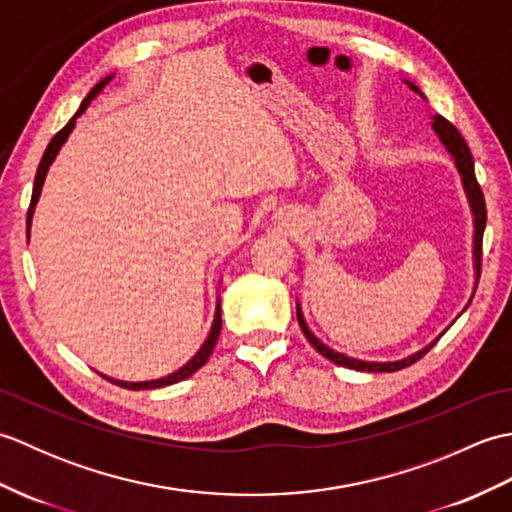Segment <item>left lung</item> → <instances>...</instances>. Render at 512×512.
Here are the masks:
<instances>
[{"instance_id":"obj_1","label":"left lung","mask_w":512,"mask_h":512,"mask_svg":"<svg viewBox=\"0 0 512 512\" xmlns=\"http://www.w3.org/2000/svg\"><path fill=\"white\" fill-rule=\"evenodd\" d=\"M409 88L413 92H420L416 85L409 83ZM433 129H436L438 136L442 138V143L447 145V149L453 154L455 158V165H458L460 173H462V182H464V189H466V195H469V202H471V209H473V215H475V270H477V281H480V273H482V239H484V228H486V202H484V193H482V187L480 182H477L475 178V167H473V156H471V149L469 145H466V140L462 138V134L455 129L453 123H449L447 118L442 116H436L433 118ZM297 319H299V325H301V332L306 334V339L312 343L314 350H317L319 354H323L328 361L341 365V367H350V369H356V372H398V369H405L409 365H413L416 361H420V358L427 354L433 345H436L440 341V334L436 341L429 343L424 350L416 352L409 358H402V361H396V363H365V361H356V358H347L339 352L330 350L328 345H323L317 336H314L310 330L306 321H303V314H301V308L297 303Z\"/></svg>"}]
</instances>
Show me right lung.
Wrapping results in <instances>:
<instances>
[{
  "instance_id": "add662e5",
  "label": "right lung",
  "mask_w": 512,
  "mask_h": 512,
  "mask_svg": "<svg viewBox=\"0 0 512 512\" xmlns=\"http://www.w3.org/2000/svg\"><path fill=\"white\" fill-rule=\"evenodd\" d=\"M110 81V76H107L105 81H101L99 85H96V88L88 94V99H85L83 103H81V107H79V112H76L72 118H70V123L65 125L61 132H57L54 134V138L50 140V145L46 147V151H43V158H41V162H39V167H37V176H35V187H32V198H30V206H28V220H26V228H28V233H30V222H32V213H35V204H37V200H39V193H41V187H43V178H46V173H48V167L52 165V160H54V156H57V151L61 149V145L65 143V138H68V134L72 132V127H74V118H79L85 110H88V105H90V101L94 99L96 94H99L103 88H105V83ZM220 328H222V308H220V303H217V308H215V319H213V328H211V332H209V336H206V341H204V345L200 347L198 350V354H195L191 361L184 365V367H180L178 372H173V374H169V376H165V378H158V380H147V383H125V380H114V378H107V376H103L105 380H110V383H114V385H118V387H125V389H134V391H138V389H156V387H167V385H173V383H180V380H184V378H189L193 372H198V369L209 361V356H211V352H213V347H215V343H217V336H220Z\"/></svg>"
}]
</instances>
